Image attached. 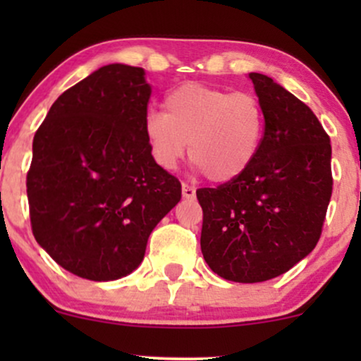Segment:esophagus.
Returning a JSON list of instances; mask_svg holds the SVG:
<instances>
[{
	"instance_id": "1",
	"label": "esophagus",
	"mask_w": 361,
	"mask_h": 361,
	"mask_svg": "<svg viewBox=\"0 0 361 361\" xmlns=\"http://www.w3.org/2000/svg\"><path fill=\"white\" fill-rule=\"evenodd\" d=\"M195 192H197V190H195L192 185H181V193H183L185 198H195Z\"/></svg>"
}]
</instances>
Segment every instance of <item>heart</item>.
I'll use <instances>...</instances> for the list:
<instances>
[{"mask_svg":"<svg viewBox=\"0 0 361 361\" xmlns=\"http://www.w3.org/2000/svg\"><path fill=\"white\" fill-rule=\"evenodd\" d=\"M152 159L171 171L186 154L209 180L227 183L251 166L264 135V111L258 98L185 82L164 98V114L149 111L144 120Z\"/></svg>","mask_w":361,"mask_h":361,"instance_id":"b5f03b06","label":"heart"}]
</instances>
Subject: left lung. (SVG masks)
<instances>
[{
  "label": "left lung",
  "instance_id": "left-lung-1",
  "mask_svg": "<svg viewBox=\"0 0 361 361\" xmlns=\"http://www.w3.org/2000/svg\"><path fill=\"white\" fill-rule=\"evenodd\" d=\"M250 78L264 111L258 154L235 180L197 190L207 264L239 283L271 280L304 259L333 193L329 135L314 111L271 78Z\"/></svg>",
  "mask_w": 361,
  "mask_h": 361
}]
</instances>
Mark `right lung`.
<instances>
[{"label":"right lung","instance_id":"1","mask_svg":"<svg viewBox=\"0 0 361 361\" xmlns=\"http://www.w3.org/2000/svg\"><path fill=\"white\" fill-rule=\"evenodd\" d=\"M142 68L109 64L66 90L37 128L27 173L37 243L73 275L117 280L139 267L149 234L181 198L152 159Z\"/></svg>","mask_w":361,"mask_h":361}]
</instances>
